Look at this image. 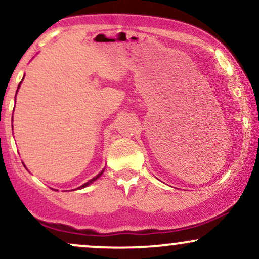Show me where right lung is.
<instances>
[{
  "label": "right lung",
  "mask_w": 259,
  "mask_h": 259,
  "mask_svg": "<svg viewBox=\"0 0 259 259\" xmlns=\"http://www.w3.org/2000/svg\"><path fill=\"white\" fill-rule=\"evenodd\" d=\"M19 87H20V84H19ZM101 175H102V172H100L98 176H96V177H94V179H92V180H90V181H88V182H87V183H84V185H83V186H80V187H79V188H84V187H87V186H88V185H90V183H93V182H94V181H95V180H98V179H99V177H100V176H101Z\"/></svg>",
  "instance_id": "obj_1"
}]
</instances>
